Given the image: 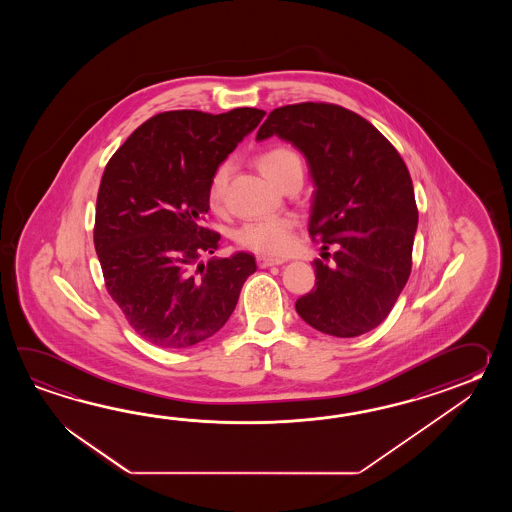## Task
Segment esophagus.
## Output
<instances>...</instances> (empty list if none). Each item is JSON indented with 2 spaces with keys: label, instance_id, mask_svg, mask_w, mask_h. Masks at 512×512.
I'll list each match as a JSON object with an SVG mask.
<instances>
[{
  "label": "esophagus",
  "instance_id": "esophagus-1",
  "mask_svg": "<svg viewBox=\"0 0 512 512\" xmlns=\"http://www.w3.org/2000/svg\"><path fill=\"white\" fill-rule=\"evenodd\" d=\"M285 263V260H280V258H271V256H258V265H260L261 269H265V267H272V265H282Z\"/></svg>",
  "mask_w": 512,
  "mask_h": 512
}]
</instances>
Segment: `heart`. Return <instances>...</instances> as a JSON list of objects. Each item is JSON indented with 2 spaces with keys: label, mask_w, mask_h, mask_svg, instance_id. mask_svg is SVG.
Segmentation results:
<instances>
[{
  "label": "heart",
  "mask_w": 512,
  "mask_h": 512,
  "mask_svg": "<svg viewBox=\"0 0 512 512\" xmlns=\"http://www.w3.org/2000/svg\"><path fill=\"white\" fill-rule=\"evenodd\" d=\"M258 166L261 172L271 179L272 183L280 185L285 177L293 174H302V159L289 146H271L258 155ZM229 163H221L214 168V172L208 179L207 201L212 208H218L223 203L225 188L229 181ZM296 221L289 216H278V218L256 219L251 223L241 225L236 230V243L267 256H282L285 252L291 251L294 238L293 232Z\"/></svg>",
  "instance_id": "b5f03b06"
}]
</instances>
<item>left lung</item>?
<instances>
[{"label":"left lung","instance_id":"left-lung-1","mask_svg":"<svg viewBox=\"0 0 512 512\" xmlns=\"http://www.w3.org/2000/svg\"><path fill=\"white\" fill-rule=\"evenodd\" d=\"M272 135L304 153L316 186L309 234L335 249L333 264L313 261L315 287L296 300V313L331 337L364 335L390 315L412 272L410 172L381 131L337 104L272 109L256 139Z\"/></svg>","mask_w":512,"mask_h":512}]
</instances>
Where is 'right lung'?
<instances>
[{
	"label": "right lung",
	"instance_id": "add662e5",
	"mask_svg": "<svg viewBox=\"0 0 512 512\" xmlns=\"http://www.w3.org/2000/svg\"><path fill=\"white\" fill-rule=\"evenodd\" d=\"M256 108L153 115L106 164L97 196L95 251L104 283L139 337L185 349L216 335L256 271L249 252L218 251L203 225L210 175L263 119Z\"/></svg>",
	"mask_w": 512,
	"mask_h": 512
}]
</instances>
